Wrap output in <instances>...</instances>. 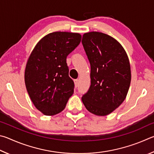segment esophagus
<instances>
[{"label":"esophagus","mask_w":154,"mask_h":154,"mask_svg":"<svg viewBox=\"0 0 154 154\" xmlns=\"http://www.w3.org/2000/svg\"><path fill=\"white\" fill-rule=\"evenodd\" d=\"M74 84H75V87H78V86H79V80L78 79L74 80Z\"/></svg>","instance_id":"34e87169"}]
</instances>
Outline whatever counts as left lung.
Segmentation results:
<instances>
[{
  "mask_svg": "<svg viewBox=\"0 0 154 154\" xmlns=\"http://www.w3.org/2000/svg\"><path fill=\"white\" fill-rule=\"evenodd\" d=\"M82 43L91 64V86L82 101L92 114L108 115L125 101L130 87L127 54L116 40L101 32L85 33Z\"/></svg>",
  "mask_w": 154,
  "mask_h": 154,
  "instance_id": "8db88e82",
  "label": "left lung"
}]
</instances>
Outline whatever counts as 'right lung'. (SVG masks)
<instances>
[{"label": "right lung", "mask_w": 154, "mask_h": 154, "mask_svg": "<svg viewBox=\"0 0 154 154\" xmlns=\"http://www.w3.org/2000/svg\"><path fill=\"white\" fill-rule=\"evenodd\" d=\"M80 40L79 33L53 32L43 37L29 55L25 69L26 89L43 114L53 116L63 111L74 93L66 58Z\"/></svg>", "instance_id": "add662e5"}]
</instances>
